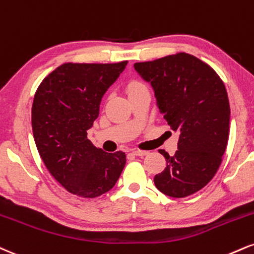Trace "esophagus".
<instances>
[{
	"mask_svg": "<svg viewBox=\"0 0 254 254\" xmlns=\"http://www.w3.org/2000/svg\"><path fill=\"white\" fill-rule=\"evenodd\" d=\"M148 154H149L148 151L138 150V149H135V150H132V155H135V156H145V155H148Z\"/></svg>",
	"mask_w": 254,
	"mask_h": 254,
	"instance_id": "34e87169",
	"label": "esophagus"
}]
</instances>
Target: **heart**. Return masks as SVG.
<instances>
[{"instance_id":"1","label":"heart","mask_w":254,"mask_h":254,"mask_svg":"<svg viewBox=\"0 0 254 254\" xmlns=\"http://www.w3.org/2000/svg\"><path fill=\"white\" fill-rule=\"evenodd\" d=\"M145 88H146V87L144 86V85L142 84V82L133 80V81L129 82V85H127V96H130V94L138 92V91L145 90Z\"/></svg>"}]
</instances>
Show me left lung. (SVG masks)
<instances>
[{"label":"left lung","mask_w":254,"mask_h":254,"mask_svg":"<svg viewBox=\"0 0 254 254\" xmlns=\"http://www.w3.org/2000/svg\"><path fill=\"white\" fill-rule=\"evenodd\" d=\"M136 72L151 85L157 108L179 132L177 151L154 177L158 190L186 197L202 189L218 172L230 136V102L212 67L187 53L136 63Z\"/></svg>","instance_id":"left-lung-1"}]
</instances>
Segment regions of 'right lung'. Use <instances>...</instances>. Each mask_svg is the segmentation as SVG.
<instances>
[{"mask_svg": "<svg viewBox=\"0 0 254 254\" xmlns=\"http://www.w3.org/2000/svg\"><path fill=\"white\" fill-rule=\"evenodd\" d=\"M127 64H64L35 92L32 127L36 148L51 175L78 196H100L123 172L124 152L96 148L87 130L98 118L103 96Z\"/></svg>", "mask_w": 254, "mask_h": 254, "instance_id": "obj_1", "label": "right lung"}]
</instances>
